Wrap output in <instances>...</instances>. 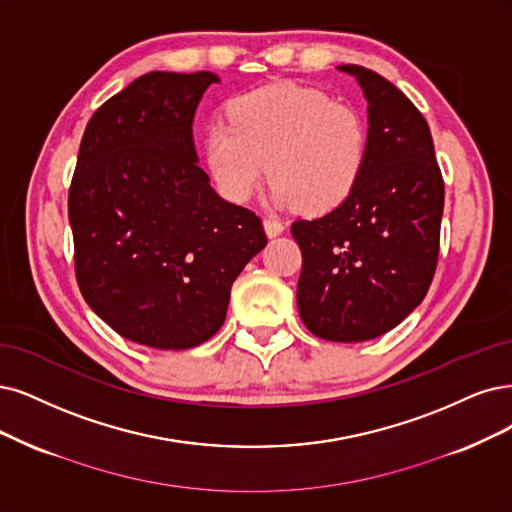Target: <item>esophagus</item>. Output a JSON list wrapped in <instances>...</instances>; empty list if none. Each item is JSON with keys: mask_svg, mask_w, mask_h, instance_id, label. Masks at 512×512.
Masks as SVG:
<instances>
[{"mask_svg": "<svg viewBox=\"0 0 512 512\" xmlns=\"http://www.w3.org/2000/svg\"><path fill=\"white\" fill-rule=\"evenodd\" d=\"M263 227H266V234L270 236V238H276V236H280L282 232H285V225H282L278 219H274V217H268V219H263Z\"/></svg>", "mask_w": 512, "mask_h": 512, "instance_id": "1", "label": "esophagus"}]
</instances>
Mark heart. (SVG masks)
Instances as JSON below:
<instances>
[{
	"label": "heart",
	"mask_w": 512,
	"mask_h": 512,
	"mask_svg": "<svg viewBox=\"0 0 512 512\" xmlns=\"http://www.w3.org/2000/svg\"><path fill=\"white\" fill-rule=\"evenodd\" d=\"M367 149L361 111L314 88L272 84L234 99L227 122L206 128L202 158L230 202L251 200L270 170L276 206L323 215L352 196Z\"/></svg>",
	"instance_id": "obj_1"
}]
</instances>
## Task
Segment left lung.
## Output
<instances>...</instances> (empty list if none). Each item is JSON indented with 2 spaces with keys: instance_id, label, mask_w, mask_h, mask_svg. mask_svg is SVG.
<instances>
[{
  "instance_id": "8db88e82",
  "label": "left lung",
  "mask_w": 512,
  "mask_h": 512,
  "mask_svg": "<svg viewBox=\"0 0 512 512\" xmlns=\"http://www.w3.org/2000/svg\"><path fill=\"white\" fill-rule=\"evenodd\" d=\"M367 99V164L352 196L297 219V308L329 342H367L422 304L439 259L445 187L422 113L380 73L339 65Z\"/></svg>"
}]
</instances>
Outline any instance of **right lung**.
<instances>
[{"mask_svg": "<svg viewBox=\"0 0 512 512\" xmlns=\"http://www.w3.org/2000/svg\"><path fill=\"white\" fill-rule=\"evenodd\" d=\"M219 78L151 71L90 118L69 189L75 276L92 312L141 346L187 350L223 325L238 274L268 244L198 166L194 116Z\"/></svg>", "mask_w": 512, "mask_h": 512, "instance_id": "1", "label": "right lung"}]
</instances>
